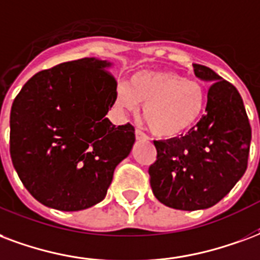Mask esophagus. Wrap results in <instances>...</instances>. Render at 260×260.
<instances>
[{"instance_id": "obj_1", "label": "esophagus", "mask_w": 260, "mask_h": 260, "mask_svg": "<svg viewBox=\"0 0 260 260\" xmlns=\"http://www.w3.org/2000/svg\"><path fill=\"white\" fill-rule=\"evenodd\" d=\"M135 136H136V139H147V135H146L145 132L143 131H140V129H136L135 131Z\"/></svg>"}]
</instances>
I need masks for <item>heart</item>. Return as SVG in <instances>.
Masks as SVG:
<instances>
[{
    "label": "heart",
    "instance_id": "b5f03b06",
    "mask_svg": "<svg viewBox=\"0 0 260 260\" xmlns=\"http://www.w3.org/2000/svg\"><path fill=\"white\" fill-rule=\"evenodd\" d=\"M207 93L203 84L175 71H140L128 86L118 88V106L128 111L143 107V118L158 138H176L191 129L203 114Z\"/></svg>",
    "mask_w": 260,
    "mask_h": 260
}]
</instances>
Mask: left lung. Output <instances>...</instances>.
<instances>
[{
  "label": "left lung",
  "mask_w": 260,
  "mask_h": 260,
  "mask_svg": "<svg viewBox=\"0 0 260 260\" xmlns=\"http://www.w3.org/2000/svg\"><path fill=\"white\" fill-rule=\"evenodd\" d=\"M193 69L212 82L207 114L184 136L154 140L157 159L149 168L155 199L182 211L219 203L245 172L251 145V125L237 88L209 67Z\"/></svg>",
  "instance_id": "obj_1"
}]
</instances>
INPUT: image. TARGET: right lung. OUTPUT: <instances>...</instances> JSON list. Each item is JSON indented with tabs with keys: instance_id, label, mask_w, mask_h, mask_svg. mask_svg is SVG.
I'll return each instance as SVG.
<instances>
[{
	"instance_id": "add662e5",
	"label": "right lung",
	"mask_w": 260,
	"mask_h": 260,
	"mask_svg": "<svg viewBox=\"0 0 260 260\" xmlns=\"http://www.w3.org/2000/svg\"><path fill=\"white\" fill-rule=\"evenodd\" d=\"M111 63L66 61L28 80L11 109L9 151L23 186L59 211H81L106 197L135 128L106 118L115 99Z\"/></svg>"
}]
</instances>
